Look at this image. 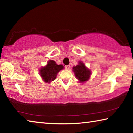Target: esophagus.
<instances>
[{
	"label": "esophagus",
	"instance_id": "obj_1",
	"mask_svg": "<svg viewBox=\"0 0 133 133\" xmlns=\"http://www.w3.org/2000/svg\"><path fill=\"white\" fill-rule=\"evenodd\" d=\"M70 66L69 65H66V66H65V69L67 70H69L70 69Z\"/></svg>",
	"mask_w": 133,
	"mask_h": 133
}]
</instances>
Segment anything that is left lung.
Listing matches in <instances>:
<instances>
[{
  "instance_id": "obj_1",
  "label": "left lung",
  "mask_w": 133,
  "mask_h": 133,
  "mask_svg": "<svg viewBox=\"0 0 133 133\" xmlns=\"http://www.w3.org/2000/svg\"><path fill=\"white\" fill-rule=\"evenodd\" d=\"M73 69L76 77L78 80H79L80 82L83 83L89 80L91 72L85 67V65L82 62H79V64L73 67Z\"/></svg>"
}]
</instances>
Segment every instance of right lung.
I'll use <instances>...</instances> for the list:
<instances>
[{"label":"right lung","mask_w":133,"mask_h":133,"mask_svg":"<svg viewBox=\"0 0 133 133\" xmlns=\"http://www.w3.org/2000/svg\"><path fill=\"white\" fill-rule=\"evenodd\" d=\"M63 68L62 65H57L53 60H49L46 66L40 70V74L45 82L50 83L56 79L58 72Z\"/></svg>","instance_id":"add662e5"}]
</instances>
